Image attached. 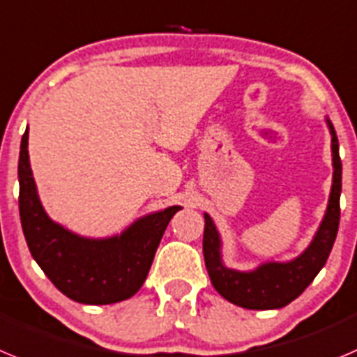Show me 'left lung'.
Masks as SVG:
<instances>
[{"instance_id":"obj_1","label":"left lung","mask_w":357,"mask_h":357,"mask_svg":"<svg viewBox=\"0 0 357 357\" xmlns=\"http://www.w3.org/2000/svg\"><path fill=\"white\" fill-rule=\"evenodd\" d=\"M331 131V151H333V186L329 202L319 231L304 250L291 261H268L249 272L227 268L220 255V234L213 220L204 213V236L202 252L210 274L211 284L226 301L245 310H279L303 294L317 274L326 265L333 243L336 240L340 224V194H342V160H340L338 137L333 123L326 119Z\"/></svg>"}]
</instances>
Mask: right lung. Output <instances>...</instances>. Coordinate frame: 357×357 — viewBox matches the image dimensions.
<instances>
[{
	"instance_id": "obj_1",
	"label": "right lung",
	"mask_w": 357,
	"mask_h": 357,
	"mask_svg": "<svg viewBox=\"0 0 357 357\" xmlns=\"http://www.w3.org/2000/svg\"><path fill=\"white\" fill-rule=\"evenodd\" d=\"M17 176L22 233L54 287L82 304L121 303L140 290L165 227L181 206L140 217L110 238H85L53 222L44 211L28 156V128L21 140Z\"/></svg>"
}]
</instances>
